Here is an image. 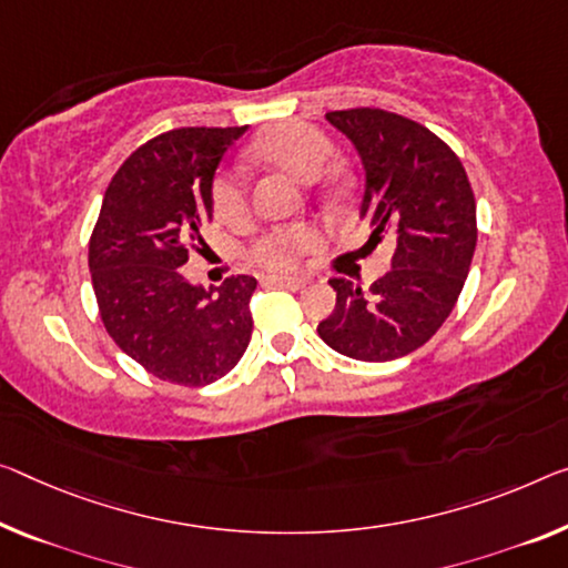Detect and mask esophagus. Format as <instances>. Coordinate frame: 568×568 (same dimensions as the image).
I'll use <instances>...</instances> for the list:
<instances>
[{
  "label": "esophagus",
  "mask_w": 568,
  "mask_h": 568,
  "mask_svg": "<svg viewBox=\"0 0 568 568\" xmlns=\"http://www.w3.org/2000/svg\"><path fill=\"white\" fill-rule=\"evenodd\" d=\"M264 282H266V284H276V286H290V290H302V286L307 284V278H302V276H278V274H274V276H266Z\"/></svg>",
  "instance_id": "34e87169"
}]
</instances>
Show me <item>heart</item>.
<instances>
[{"mask_svg":"<svg viewBox=\"0 0 568 568\" xmlns=\"http://www.w3.org/2000/svg\"><path fill=\"white\" fill-rule=\"evenodd\" d=\"M251 154L258 162L284 170L296 180H317L333 160L335 144L322 129L307 121H284L266 129L251 144ZM213 211L223 223H241L248 215L246 180L239 172L217 174L211 190ZM322 241V231L312 223L276 225L258 235L251 246V261L268 272H286L300 264V258Z\"/></svg>","mask_w":568,"mask_h":568,"instance_id":"1","label":"heart"}]
</instances>
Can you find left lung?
<instances>
[{
	"mask_svg": "<svg viewBox=\"0 0 568 568\" xmlns=\"http://www.w3.org/2000/svg\"><path fill=\"white\" fill-rule=\"evenodd\" d=\"M327 121L363 160L368 243L388 235L396 251L371 290L329 278L337 302L317 333L355 361H396L432 339L459 300L477 246L473 185L452 146L418 121L373 106Z\"/></svg>",
	"mask_w": 568,
	"mask_h": 568,
	"instance_id": "1",
	"label": "left lung"
}]
</instances>
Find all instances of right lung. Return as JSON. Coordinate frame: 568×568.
Masks as SVG:
<instances>
[{
	"label": "right lung",
	"mask_w": 568,
	"mask_h": 568,
	"mask_svg": "<svg viewBox=\"0 0 568 568\" xmlns=\"http://www.w3.org/2000/svg\"><path fill=\"white\" fill-rule=\"evenodd\" d=\"M246 126L172 129L113 174L89 241L103 327L154 378L200 388L223 378L251 339L256 278L229 276L213 294L182 266L213 221V174Z\"/></svg>",
	"instance_id": "add662e5"
}]
</instances>
